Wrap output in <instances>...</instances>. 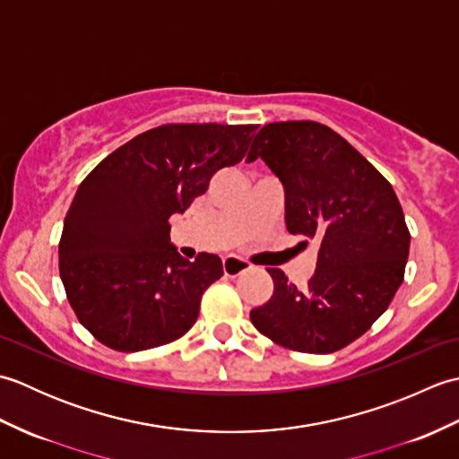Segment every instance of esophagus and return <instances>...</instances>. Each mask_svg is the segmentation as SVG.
Wrapping results in <instances>:
<instances>
[{
  "instance_id": "obj_1",
  "label": "esophagus",
  "mask_w": 459,
  "mask_h": 459,
  "mask_svg": "<svg viewBox=\"0 0 459 459\" xmlns=\"http://www.w3.org/2000/svg\"><path fill=\"white\" fill-rule=\"evenodd\" d=\"M248 268H250V262L242 260V258H238L235 255H229V256L222 258L224 276H238V274H242V272L248 270Z\"/></svg>"
}]
</instances>
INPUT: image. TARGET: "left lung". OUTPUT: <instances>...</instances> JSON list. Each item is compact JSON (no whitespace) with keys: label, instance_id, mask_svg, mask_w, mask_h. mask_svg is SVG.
<instances>
[{"label":"left lung","instance_id":"left-lung-1","mask_svg":"<svg viewBox=\"0 0 459 459\" xmlns=\"http://www.w3.org/2000/svg\"><path fill=\"white\" fill-rule=\"evenodd\" d=\"M260 158L284 185L286 227L317 238L306 288L268 268L274 294L250 321L274 343L333 353L385 314L404 280L411 232L393 185L353 145L319 122L262 128L247 161Z\"/></svg>","mask_w":459,"mask_h":459}]
</instances>
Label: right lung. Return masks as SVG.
<instances>
[{
	"instance_id": "obj_1",
	"label": "right lung",
	"mask_w": 459,
	"mask_h": 459,
	"mask_svg": "<svg viewBox=\"0 0 459 459\" xmlns=\"http://www.w3.org/2000/svg\"><path fill=\"white\" fill-rule=\"evenodd\" d=\"M256 128L160 126L120 145L81 183L65 217L58 270L68 304L100 343L134 353L193 327L222 262L207 252L183 258L169 240V217L245 158Z\"/></svg>"
}]
</instances>
